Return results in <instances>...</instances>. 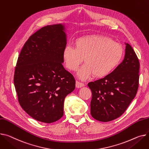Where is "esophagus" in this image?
Masks as SVG:
<instances>
[{
	"instance_id": "34e87169",
	"label": "esophagus",
	"mask_w": 149,
	"mask_h": 149,
	"mask_svg": "<svg viewBox=\"0 0 149 149\" xmlns=\"http://www.w3.org/2000/svg\"><path fill=\"white\" fill-rule=\"evenodd\" d=\"M84 86V83H81L80 81H76V87L77 88H81Z\"/></svg>"
}]
</instances>
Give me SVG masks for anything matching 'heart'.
I'll return each instance as SVG.
<instances>
[{"instance_id":"obj_1","label":"heart","mask_w":149,"mask_h":149,"mask_svg":"<svg viewBox=\"0 0 149 149\" xmlns=\"http://www.w3.org/2000/svg\"><path fill=\"white\" fill-rule=\"evenodd\" d=\"M75 48L66 45L62 51L63 63L69 71H75L83 61L85 64L79 69L78 77L85 80L92 74L102 78L111 73L121 63L123 47L119 43L102 35H87L77 39Z\"/></svg>"}]
</instances>
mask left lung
Here are the masks:
<instances>
[{
    "label": "left lung",
    "instance_id": "1",
    "mask_svg": "<svg viewBox=\"0 0 149 149\" xmlns=\"http://www.w3.org/2000/svg\"><path fill=\"white\" fill-rule=\"evenodd\" d=\"M125 44L123 62L107 76L87 84L92 93L91 114L98 121L107 122L119 117L136 94L139 61L132 47Z\"/></svg>",
    "mask_w": 149,
    "mask_h": 149
}]
</instances>
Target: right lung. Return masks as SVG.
<instances>
[{
  "label": "right lung",
  "instance_id": "1",
  "mask_svg": "<svg viewBox=\"0 0 149 149\" xmlns=\"http://www.w3.org/2000/svg\"><path fill=\"white\" fill-rule=\"evenodd\" d=\"M66 43V25H48L31 36L18 58L14 82L18 102L38 121L60 119L65 98L75 89L73 75L62 65Z\"/></svg>",
  "mask_w": 149,
  "mask_h": 149
}]
</instances>
